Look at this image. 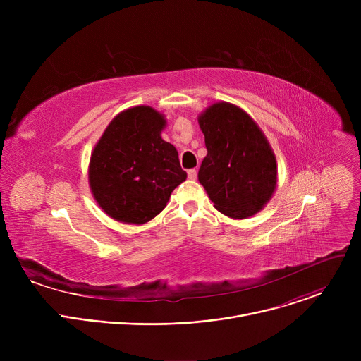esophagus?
<instances>
[{
	"mask_svg": "<svg viewBox=\"0 0 361 361\" xmlns=\"http://www.w3.org/2000/svg\"><path fill=\"white\" fill-rule=\"evenodd\" d=\"M187 176H188L190 180H195V178H197V170H195V169L188 170V171H187Z\"/></svg>",
	"mask_w": 361,
	"mask_h": 361,
	"instance_id": "34e87169",
	"label": "esophagus"
}]
</instances>
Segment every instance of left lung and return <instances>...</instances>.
<instances>
[{"label":"left lung","instance_id":"8db88e82","mask_svg":"<svg viewBox=\"0 0 361 361\" xmlns=\"http://www.w3.org/2000/svg\"><path fill=\"white\" fill-rule=\"evenodd\" d=\"M198 123L207 148L198 181L214 207L233 219L259 213L277 184L276 157L259 126L228 102L205 110Z\"/></svg>","mask_w":361,"mask_h":361}]
</instances>
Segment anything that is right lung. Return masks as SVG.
<instances>
[{"mask_svg": "<svg viewBox=\"0 0 361 361\" xmlns=\"http://www.w3.org/2000/svg\"><path fill=\"white\" fill-rule=\"evenodd\" d=\"M164 117L141 106L120 113L97 142L90 163V187L110 217L144 224L167 205L187 173L176 147L161 138Z\"/></svg>", "mask_w": 361, "mask_h": 361, "instance_id": "1", "label": "right lung"}]
</instances>
